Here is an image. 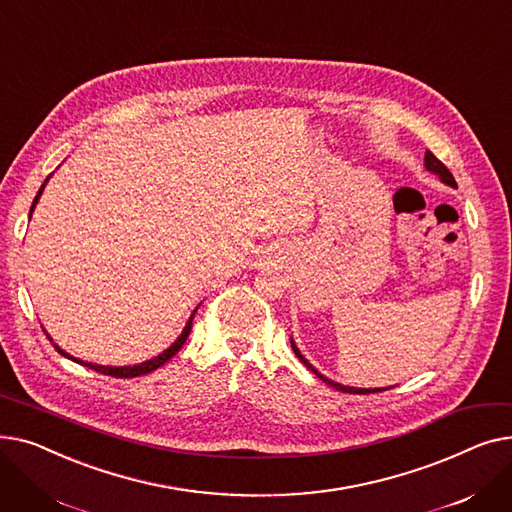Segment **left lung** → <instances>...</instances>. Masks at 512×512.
Masks as SVG:
<instances>
[{"label":"left lung","instance_id":"1","mask_svg":"<svg viewBox=\"0 0 512 512\" xmlns=\"http://www.w3.org/2000/svg\"><path fill=\"white\" fill-rule=\"evenodd\" d=\"M425 168H427V172H432V174H436V176H440V180L444 182V184H448V186H452V188H456V180H454V176L450 174V170L442 164V161L432 153V151H425ZM290 344H292V351H294V355H297L299 359H301V363L307 367V369H311L317 378L321 380V382H326L328 386H332L334 390H340V392H348V394H369V392H382V390H390V388H353V386H342V384H338V382H332V380H328L326 375H321L303 355H301V351L297 348V344H294V340H290Z\"/></svg>","mask_w":512,"mask_h":512}]
</instances>
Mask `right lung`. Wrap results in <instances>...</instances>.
<instances>
[{
  "mask_svg": "<svg viewBox=\"0 0 512 512\" xmlns=\"http://www.w3.org/2000/svg\"><path fill=\"white\" fill-rule=\"evenodd\" d=\"M49 180V178H47ZM45 180V182H47ZM45 182L41 184V188H39V193H37V197H35V201H33V207H31V213H33V209H35V205H37V201H39V197H41V193H43V188H45ZM195 313H197V309L193 311V315H191V319L186 321V326H184V330H182V334L172 342V346L170 348H166L164 353L161 355H157V357H153V359H149V361H145V363H139V365H126V367H110V365H95V363H87V361H80V359H74L72 355H68L66 351H62V348L58 346V344H53V348H58V353L60 355H64V357H68V359H72V361H76V363H80V365H85V367H89V369H95V371H99V373H103V375H112V378H137V375H145V373H151V371H155L157 367H161L164 363H168L180 348H182V344L186 342V338H188V334H191V328H193V317H195ZM51 340V338H49Z\"/></svg>",
  "mask_w": 512,
  "mask_h": 512,
  "instance_id": "1",
  "label": "right lung"
}]
</instances>
